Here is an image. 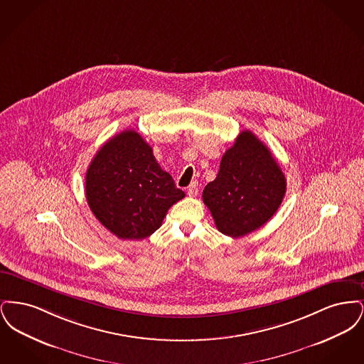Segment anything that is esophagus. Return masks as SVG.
Returning <instances> with one entry per match:
<instances>
[{"label": "esophagus", "instance_id": "obj_1", "mask_svg": "<svg viewBox=\"0 0 364 364\" xmlns=\"http://www.w3.org/2000/svg\"><path fill=\"white\" fill-rule=\"evenodd\" d=\"M198 192H199V186H198V183L195 181V183H192L190 187H188L187 193L193 198V196H196V195H198Z\"/></svg>", "mask_w": 364, "mask_h": 364}]
</instances>
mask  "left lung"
<instances>
[{"label": "left lung", "instance_id": "1", "mask_svg": "<svg viewBox=\"0 0 364 364\" xmlns=\"http://www.w3.org/2000/svg\"><path fill=\"white\" fill-rule=\"evenodd\" d=\"M285 191L287 178L270 150L251 131H242L202 196L217 229L242 237L274 215Z\"/></svg>", "mask_w": 364, "mask_h": 364}]
</instances>
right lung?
<instances>
[{"label": "right lung", "mask_w": 364, "mask_h": 364, "mask_svg": "<svg viewBox=\"0 0 364 364\" xmlns=\"http://www.w3.org/2000/svg\"><path fill=\"white\" fill-rule=\"evenodd\" d=\"M184 196L156 162L151 146L134 129L109 139L87 169V203L122 240L153 235L171 206Z\"/></svg>", "instance_id": "obj_1"}]
</instances>
